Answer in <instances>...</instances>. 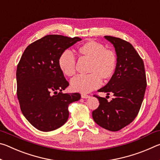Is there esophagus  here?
Returning a JSON list of instances; mask_svg holds the SVG:
<instances>
[{
	"instance_id": "esophagus-1",
	"label": "esophagus",
	"mask_w": 160,
	"mask_h": 160,
	"mask_svg": "<svg viewBox=\"0 0 160 160\" xmlns=\"http://www.w3.org/2000/svg\"><path fill=\"white\" fill-rule=\"evenodd\" d=\"M81 97H82V98H83V99H88V98H89V97H90V96L88 95V94H81Z\"/></svg>"
}]
</instances>
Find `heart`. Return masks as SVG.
Wrapping results in <instances>:
<instances>
[{"label": "heart", "mask_w": 160, "mask_h": 160, "mask_svg": "<svg viewBox=\"0 0 160 160\" xmlns=\"http://www.w3.org/2000/svg\"><path fill=\"white\" fill-rule=\"evenodd\" d=\"M80 56L90 60L88 72L86 75H78L70 81L72 90L82 93H88L99 87L102 78L104 80L111 79L116 68V53L107 49L103 44L94 41H88L77 48ZM58 66L61 72L68 77L75 73V59L68 51L61 53L58 58Z\"/></svg>", "instance_id": "heart-1"}]
</instances>
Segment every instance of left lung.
I'll list each match as a JSON object with an SVG mask.
<instances>
[{
  "mask_svg": "<svg viewBox=\"0 0 160 160\" xmlns=\"http://www.w3.org/2000/svg\"><path fill=\"white\" fill-rule=\"evenodd\" d=\"M104 38L114 47L117 63L112 78L98 92L112 93L114 97L108 102L97 96L99 105L92 112V118L102 128L118 131L131 123L139 112L147 87L145 66L129 42L111 36Z\"/></svg>",
  "mask_w": 160,
  "mask_h": 160,
  "instance_id": "1",
  "label": "left lung"
}]
</instances>
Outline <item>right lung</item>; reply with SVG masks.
Listing matches in <instances>:
<instances>
[{"label": "right lung", "mask_w": 160, "mask_h": 160, "mask_svg": "<svg viewBox=\"0 0 160 160\" xmlns=\"http://www.w3.org/2000/svg\"><path fill=\"white\" fill-rule=\"evenodd\" d=\"M81 40L47 35L29 44L22 56L16 72L18 98L24 116L39 131H51L63 126L69 116L68 105L80 99L79 93H62L69 83L58 66V58Z\"/></svg>", "instance_id": "1"}]
</instances>
